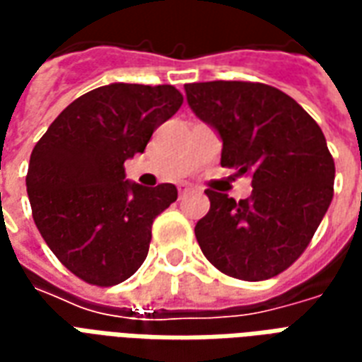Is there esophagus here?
Wrapping results in <instances>:
<instances>
[{
  "label": "esophagus",
  "mask_w": 362,
  "mask_h": 362,
  "mask_svg": "<svg viewBox=\"0 0 362 362\" xmlns=\"http://www.w3.org/2000/svg\"><path fill=\"white\" fill-rule=\"evenodd\" d=\"M189 192H192V186H189V184H182L180 188H178V194H180V197L186 196V194H189Z\"/></svg>",
  "instance_id": "esophagus-1"
}]
</instances>
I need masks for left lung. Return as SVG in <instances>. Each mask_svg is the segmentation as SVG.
<instances>
[{
	"label": "left lung",
	"instance_id": "1",
	"mask_svg": "<svg viewBox=\"0 0 362 362\" xmlns=\"http://www.w3.org/2000/svg\"><path fill=\"white\" fill-rule=\"evenodd\" d=\"M192 110L223 139L221 166L252 176L240 202L205 189L197 221L205 258L228 277L264 281L300 258L334 197L335 165L326 137L295 98L266 83H188Z\"/></svg>",
	"mask_w": 362,
	"mask_h": 362
}]
</instances>
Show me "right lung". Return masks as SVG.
Wrapping results in <instances>:
<instances>
[{"label":"right lung","instance_id":"right-lung-1","mask_svg":"<svg viewBox=\"0 0 362 362\" xmlns=\"http://www.w3.org/2000/svg\"><path fill=\"white\" fill-rule=\"evenodd\" d=\"M184 96L173 85L114 83L85 93L30 153L27 194L54 256L89 285L112 287L147 258L151 227L176 202L173 184L143 188L124 174Z\"/></svg>","mask_w":362,"mask_h":362}]
</instances>
